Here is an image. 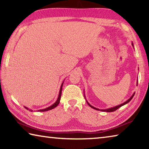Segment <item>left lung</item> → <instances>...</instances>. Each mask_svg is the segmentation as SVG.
<instances>
[{"label":"left lung","mask_w":149,"mask_h":149,"mask_svg":"<svg viewBox=\"0 0 149 149\" xmlns=\"http://www.w3.org/2000/svg\"><path fill=\"white\" fill-rule=\"evenodd\" d=\"M132 46L133 47V44L132 43ZM137 84H138V78H137ZM135 93H133V94L132 95V97H131L129 99H128L127 100H126L125 102H124L123 103H122V104H120V105H118V106H116V107H112V108H107V109H104V110H101V109H99V108H95V107H93L92 105H91L89 102H88V101L87 100H86V102H87V103L88 104V105L90 107H91L92 108H93V109H95V110H100V111H102V112H114V111H115V110H116L117 109H118V108H120L121 107H122V106H123V105H125V104H127V103H128L131 100H132V99H133V96H134V95H135ZM85 97V96H84Z\"/></svg>","instance_id":"obj_1"}]
</instances>
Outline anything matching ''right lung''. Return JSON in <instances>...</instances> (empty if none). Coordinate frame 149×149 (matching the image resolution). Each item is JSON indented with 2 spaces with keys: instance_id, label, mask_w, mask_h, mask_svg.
Masks as SVG:
<instances>
[{
  "instance_id": "1",
  "label": "right lung",
  "mask_w": 149,
  "mask_h": 149,
  "mask_svg": "<svg viewBox=\"0 0 149 149\" xmlns=\"http://www.w3.org/2000/svg\"><path fill=\"white\" fill-rule=\"evenodd\" d=\"M63 84H64V82L62 83V85H61V87H60V91H59V95H58V99L56 100V101L53 104H52L51 106H50V107H47L46 108H44V109H41V110H38L37 111L38 112H45V111H48V110H52L53 109V108H54L55 107H56L58 105L59 102H60V97H61V95H62V85H63ZM25 108H26L27 110H29V111H31V112H32L33 110L31 109H29V108H28L27 107H24Z\"/></svg>"
}]
</instances>
